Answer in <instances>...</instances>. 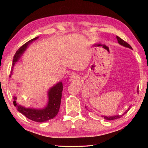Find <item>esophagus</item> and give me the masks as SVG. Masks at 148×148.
<instances>
[{"mask_svg": "<svg viewBox=\"0 0 148 148\" xmlns=\"http://www.w3.org/2000/svg\"><path fill=\"white\" fill-rule=\"evenodd\" d=\"M78 76L75 74V75H72L71 76L70 78V81L71 82H76L78 81Z\"/></svg>", "mask_w": 148, "mask_h": 148, "instance_id": "34e87169", "label": "esophagus"}]
</instances>
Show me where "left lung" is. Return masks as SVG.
Instances as JSON below:
<instances>
[{"label": "left lung", "mask_w": 148, "mask_h": 148, "mask_svg": "<svg viewBox=\"0 0 148 148\" xmlns=\"http://www.w3.org/2000/svg\"><path fill=\"white\" fill-rule=\"evenodd\" d=\"M116 38H117V39L119 44H120L121 46H123L125 47H128L129 49H132V47L130 46V44H128L127 42H126L125 41H123V39H122L120 38L117 36V37H116ZM137 92L138 93V88H137ZM130 107L131 106H130V107H128V109L126 111H125L122 115H113V116H103V115H102V117L104 118V119L107 120H115V119H120V118L122 117L123 115H124L125 114L127 113V112L130 110ZM85 107H86V109H87V107L86 106H85Z\"/></svg>", "instance_id": "1"}]
</instances>
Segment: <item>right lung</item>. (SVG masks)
<instances>
[{"instance_id": "obj_1", "label": "right lung", "mask_w": 148, "mask_h": 148, "mask_svg": "<svg viewBox=\"0 0 148 148\" xmlns=\"http://www.w3.org/2000/svg\"><path fill=\"white\" fill-rule=\"evenodd\" d=\"M38 38L39 36L29 40L16 52L14 57H13L12 69L10 77H11L12 75L13 67L15 64L19 60L21 56L23 54V53L30 44L35 40L38 39ZM63 88V84L62 82H59L49 89L47 91V104L46 107L42 109L29 108V107H25L21 106L16 102V100L17 97L15 96L13 97V104L16 107L17 110L19 112L24 115L28 119L36 122H46V121L54 118L59 112Z\"/></svg>"}]
</instances>
